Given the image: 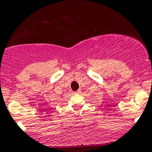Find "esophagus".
<instances>
[{
    "mask_svg": "<svg viewBox=\"0 0 152 152\" xmlns=\"http://www.w3.org/2000/svg\"><path fill=\"white\" fill-rule=\"evenodd\" d=\"M79 92H80V91H74V92H73V94H78V93H79Z\"/></svg>",
    "mask_w": 152,
    "mask_h": 152,
    "instance_id": "34e87169",
    "label": "esophagus"
}]
</instances>
